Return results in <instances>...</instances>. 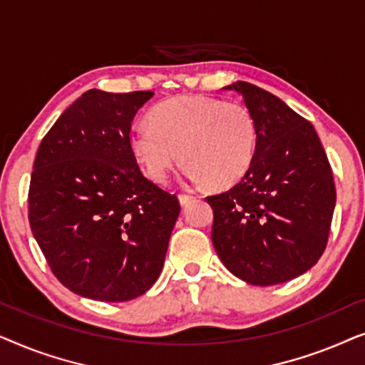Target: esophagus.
Masks as SVG:
<instances>
[{"label": "esophagus", "mask_w": 365, "mask_h": 365, "mask_svg": "<svg viewBox=\"0 0 365 365\" xmlns=\"http://www.w3.org/2000/svg\"><path fill=\"white\" fill-rule=\"evenodd\" d=\"M194 196H191V194H179V202H181V206H187L189 202L194 201Z\"/></svg>", "instance_id": "34e87169"}]
</instances>
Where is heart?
Here are the masks:
<instances>
[{"instance_id":"obj_1","label":"heart","mask_w":365,"mask_h":365,"mask_svg":"<svg viewBox=\"0 0 365 365\" xmlns=\"http://www.w3.org/2000/svg\"><path fill=\"white\" fill-rule=\"evenodd\" d=\"M257 131L241 104L206 96H182L158 104L151 123L138 121L129 143L153 181L164 182L181 159L194 184L231 187L249 173Z\"/></svg>"}]
</instances>
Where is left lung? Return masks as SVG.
Listing matches in <instances>:
<instances>
[{"label": "left lung", "mask_w": 365, "mask_h": 365, "mask_svg": "<svg viewBox=\"0 0 365 365\" xmlns=\"http://www.w3.org/2000/svg\"><path fill=\"white\" fill-rule=\"evenodd\" d=\"M234 89L256 123L249 173L222 194L207 196L211 239L234 276L274 286L307 272L327 246L336 186L321 139L307 119L251 83Z\"/></svg>", "instance_id": "obj_1"}]
</instances>
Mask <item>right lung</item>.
Listing matches in <instances>:
<instances>
[{
    "label": "right lung",
    "instance_id": "add662e5",
    "mask_svg": "<svg viewBox=\"0 0 365 365\" xmlns=\"http://www.w3.org/2000/svg\"><path fill=\"white\" fill-rule=\"evenodd\" d=\"M153 94L89 89L39 144L29 226L54 276L78 296L131 301L163 271L181 206L143 176L129 143Z\"/></svg>",
    "mask_w": 365,
    "mask_h": 365
}]
</instances>
